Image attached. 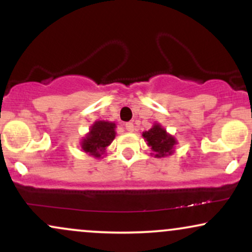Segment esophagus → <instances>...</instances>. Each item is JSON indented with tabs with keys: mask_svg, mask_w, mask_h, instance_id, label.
<instances>
[{
	"mask_svg": "<svg viewBox=\"0 0 252 252\" xmlns=\"http://www.w3.org/2000/svg\"><path fill=\"white\" fill-rule=\"evenodd\" d=\"M134 129H135V126H134V123L129 122V123H126V131H129V132H132V131H134Z\"/></svg>",
	"mask_w": 252,
	"mask_h": 252,
	"instance_id": "esophagus-1",
	"label": "esophagus"
}]
</instances>
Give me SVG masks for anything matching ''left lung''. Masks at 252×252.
I'll list each match as a JSON object with an SVG mask.
<instances>
[{
  "instance_id": "1",
  "label": "left lung",
  "mask_w": 252,
  "mask_h": 252,
  "mask_svg": "<svg viewBox=\"0 0 252 252\" xmlns=\"http://www.w3.org/2000/svg\"><path fill=\"white\" fill-rule=\"evenodd\" d=\"M142 136L148 147L152 149L150 154L154 155L155 158H167L174 154L178 141L174 136L168 134L160 123H154V126L149 130L143 131Z\"/></svg>"
}]
</instances>
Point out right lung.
I'll list each match as a JSON object with an SVG mask.
<instances>
[{
	"label": "right lung",
	"instance_id": "right-lung-1",
	"mask_svg": "<svg viewBox=\"0 0 252 252\" xmlns=\"http://www.w3.org/2000/svg\"><path fill=\"white\" fill-rule=\"evenodd\" d=\"M116 136V124L109 121H96L90 126L89 132L82 138L80 147L86 154L99 158L105 155L106 148Z\"/></svg>",
	"mask_w": 252,
	"mask_h": 252
}]
</instances>
